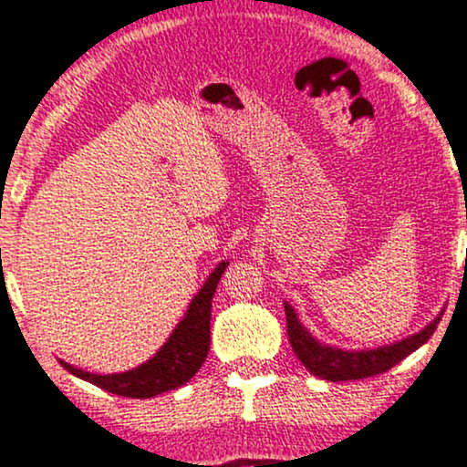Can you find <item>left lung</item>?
Returning a JSON list of instances; mask_svg holds the SVG:
<instances>
[{"instance_id":"obj_1","label":"left lung","mask_w":467,"mask_h":467,"mask_svg":"<svg viewBox=\"0 0 467 467\" xmlns=\"http://www.w3.org/2000/svg\"><path fill=\"white\" fill-rule=\"evenodd\" d=\"M285 316H287L289 344L294 348L296 357L300 358V363L305 365L313 376L330 380V383H339V380H361L369 379V376L387 372V369L394 368L396 363H400L404 357H409L411 352L418 350L420 346L426 344V341L431 339V335L435 333L437 324H440L441 319V316L435 317L424 330H420L418 335L407 337V339L398 341L394 346L376 348V350L363 352H348L317 344V341L306 333L305 326L297 322L294 308L289 305H285Z\"/></svg>"}]
</instances>
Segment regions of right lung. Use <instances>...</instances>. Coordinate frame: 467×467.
Returning a JSON list of instances; mask_svg holds the SVG:
<instances>
[{"label":"right lung","mask_w":467,"mask_h":467,"mask_svg":"<svg viewBox=\"0 0 467 467\" xmlns=\"http://www.w3.org/2000/svg\"><path fill=\"white\" fill-rule=\"evenodd\" d=\"M226 267L228 263H219L200 294L195 296V300L191 302L187 316L173 330L167 344L148 363L139 365L130 372L109 376L84 372L65 361H60V365L73 376H80L88 383L98 385L99 389L126 398H154L184 385L189 379H193L209 355L213 296H215L217 283Z\"/></svg>","instance_id":"1"}]
</instances>
